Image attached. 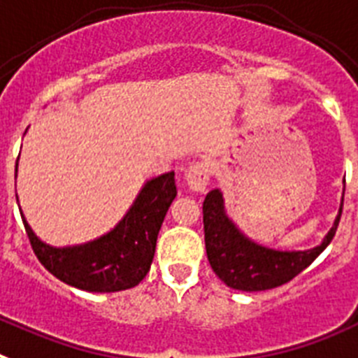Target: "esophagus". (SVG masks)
<instances>
[{"label":"esophagus","instance_id":"34e87169","mask_svg":"<svg viewBox=\"0 0 358 358\" xmlns=\"http://www.w3.org/2000/svg\"><path fill=\"white\" fill-rule=\"evenodd\" d=\"M185 180H187V185L196 192H203L209 185L210 180V167L207 162H198L194 166H191L185 173Z\"/></svg>","mask_w":358,"mask_h":358}]
</instances>
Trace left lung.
I'll return each instance as SVG.
<instances>
[{"instance_id": "1", "label": "left lung", "mask_w": 358, "mask_h": 358, "mask_svg": "<svg viewBox=\"0 0 358 358\" xmlns=\"http://www.w3.org/2000/svg\"><path fill=\"white\" fill-rule=\"evenodd\" d=\"M343 214V203L321 245L310 250H275L248 239L225 213L220 189L203 201V231L207 257L214 273L227 287L241 292H261L281 287L313 263L334 239Z\"/></svg>"}]
</instances>
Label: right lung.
<instances>
[{
	"label": "right lung",
	"instance_id": "1",
	"mask_svg": "<svg viewBox=\"0 0 358 358\" xmlns=\"http://www.w3.org/2000/svg\"><path fill=\"white\" fill-rule=\"evenodd\" d=\"M175 196V171L148 180L115 229L76 247L43 243L21 217L34 254L55 278L79 290L120 292L136 287L151 268L158 231Z\"/></svg>",
	"mask_w": 358,
	"mask_h": 358
}]
</instances>
